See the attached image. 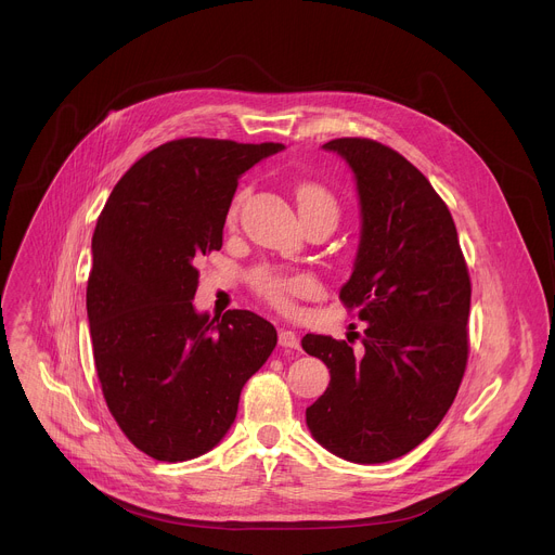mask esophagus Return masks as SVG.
Returning <instances> with one entry per match:
<instances>
[{"instance_id":"esophagus-1","label":"esophagus","mask_w":555,"mask_h":555,"mask_svg":"<svg viewBox=\"0 0 555 555\" xmlns=\"http://www.w3.org/2000/svg\"><path fill=\"white\" fill-rule=\"evenodd\" d=\"M279 345H281L283 349H298V347H300L298 336H296L294 332H289V330H281V332H279Z\"/></svg>"}]
</instances>
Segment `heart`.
<instances>
[{"label": "heart", "mask_w": 555, "mask_h": 555, "mask_svg": "<svg viewBox=\"0 0 555 555\" xmlns=\"http://www.w3.org/2000/svg\"><path fill=\"white\" fill-rule=\"evenodd\" d=\"M296 195V204H298V212H311V210H327L332 215L338 217V202L334 197V193L319 184V182H300L294 191ZM246 199V191H242L240 195L234 197L232 208H230V219L236 217L240 212L242 202ZM250 283L253 289L274 309L279 311H294L296 309V300L311 296L315 292V281L313 276H309L307 272H294V270H279V268H270V266H261L250 274Z\"/></svg>", "instance_id": "heart-1"}]
</instances>
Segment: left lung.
Segmentation results:
<instances>
[{
    "mask_svg": "<svg viewBox=\"0 0 555 555\" xmlns=\"http://www.w3.org/2000/svg\"><path fill=\"white\" fill-rule=\"evenodd\" d=\"M356 173L362 234L343 305L366 321L364 351L307 334L300 345L332 373L307 409L313 439L353 463H384L417 448L461 386L469 338V274L456 225L426 176L369 138L323 144Z\"/></svg>",
    "mask_w": 555,
    "mask_h": 555,
    "instance_id": "8db88e82",
    "label": "left lung"
}]
</instances>
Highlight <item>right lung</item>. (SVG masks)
<instances>
[{
	"label": "right lung",
	"mask_w": 555,
	"mask_h": 555,
	"mask_svg": "<svg viewBox=\"0 0 555 555\" xmlns=\"http://www.w3.org/2000/svg\"><path fill=\"white\" fill-rule=\"evenodd\" d=\"M180 138L155 146L118 180L99 215L88 279L96 375L125 437L157 461L215 448L244 384L276 347L248 309L197 313V261L221 248L240 176L281 151Z\"/></svg>",
	"instance_id": "1"
}]
</instances>
